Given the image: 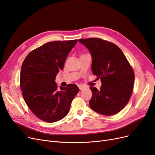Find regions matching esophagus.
<instances>
[{"label":"esophagus","instance_id":"obj_1","mask_svg":"<svg viewBox=\"0 0 155 155\" xmlns=\"http://www.w3.org/2000/svg\"><path fill=\"white\" fill-rule=\"evenodd\" d=\"M79 90H80V91H84V90H85V88L81 87V86H79Z\"/></svg>","mask_w":155,"mask_h":155}]
</instances>
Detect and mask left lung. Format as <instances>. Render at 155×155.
<instances>
[{"label": "left lung", "instance_id": "8db88e82", "mask_svg": "<svg viewBox=\"0 0 155 155\" xmlns=\"http://www.w3.org/2000/svg\"><path fill=\"white\" fill-rule=\"evenodd\" d=\"M90 51L92 72L100 79V90L91 87V109L97 113L110 116L127 104L134 87V73L123 51L115 44L100 38L79 39Z\"/></svg>", "mask_w": 155, "mask_h": 155}]
</instances>
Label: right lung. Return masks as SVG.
I'll return each mask as SVG.
<instances>
[{
  "label": "right lung",
  "instance_id": "obj_1",
  "mask_svg": "<svg viewBox=\"0 0 155 155\" xmlns=\"http://www.w3.org/2000/svg\"><path fill=\"white\" fill-rule=\"evenodd\" d=\"M78 40L51 41L28 54L21 70L22 96L30 110L46 122L63 119L79 89L74 84L58 89L56 75L63 70L68 53Z\"/></svg>",
  "mask_w": 155,
  "mask_h": 155
}]
</instances>
